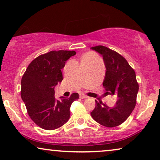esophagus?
<instances>
[{"mask_svg": "<svg viewBox=\"0 0 160 160\" xmlns=\"http://www.w3.org/2000/svg\"><path fill=\"white\" fill-rule=\"evenodd\" d=\"M80 98H81V99H84V98H87V96H85V94L83 93H80Z\"/></svg>", "mask_w": 160, "mask_h": 160, "instance_id": "esophagus-1", "label": "esophagus"}]
</instances>
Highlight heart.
I'll list each match as a JSON object with an SVG mask.
<instances>
[{"label":"heart","mask_w":160,"mask_h":160,"mask_svg":"<svg viewBox=\"0 0 160 160\" xmlns=\"http://www.w3.org/2000/svg\"><path fill=\"white\" fill-rule=\"evenodd\" d=\"M82 58H88V59L91 60V61H96V59H97V58H96V55L93 54V53H86V54H85L84 56H83Z\"/></svg>","instance_id":"obj_1"}]
</instances>
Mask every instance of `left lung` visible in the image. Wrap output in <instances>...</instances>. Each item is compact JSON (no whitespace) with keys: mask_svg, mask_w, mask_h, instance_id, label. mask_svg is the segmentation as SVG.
Here are the masks:
<instances>
[{"mask_svg":"<svg viewBox=\"0 0 160 160\" xmlns=\"http://www.w3.org/2000/svg\"><path fill=\"white\" fill-rule=\"evenodd\" d=\"M102 55L106 67L103 86L105 95L118 96L114 107H109L102 102L96 101V107L91 112L96 122L107 128L122 124L132 113L136 104L138 83L136 72L127 60L112 49L103 46L91 47Z\"/></svg>","mask_w":160,"mask_h":160,"instance_id":"obj_1","label":"left lung"}]
</instances>
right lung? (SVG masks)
Returning <instances> with one entry per match:
<instances>
[{
    "label": "right lung",
    "mask_w": 160,
    "mask_h": 160,
    "mask_svg": "<svg viewBox=\"0 0 160 160\" xmlns=\"http://www.w3.org/2000/svg\"><path fill=\"white\" fill-rule=\"evenodd\" d=\"M75 51H51L35 58L29 64L21 80V97L30 118L45 130H55L70 117V107L79 94L56 99L54 88L63 80L62 69Z\"/></svg>",
    "instance_id": "right-lung-1"
}]
</instances>
